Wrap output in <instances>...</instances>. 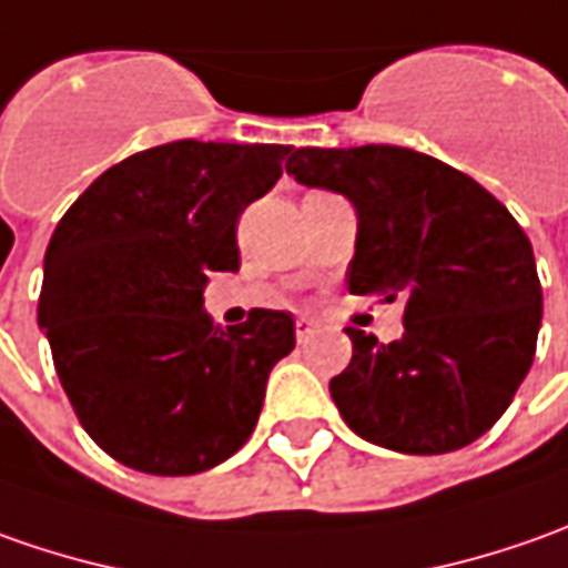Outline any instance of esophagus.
<instances>
[{"instance_id": "34e87169", "label": "esophagus", "mask_w": 568, "mask_h": 568, "mask_svg": "<svg viewBox=\"0 0 568 568\" xmlns=\"http://www.w3.org/2000/svg\"><path fill=\"white\" fill-rule=\"evenodd\" d=\"M317 329V323L307 321V317H298L295 321V336H298V343H304V339H311V333Z\"/></svg>"}]
</instances>
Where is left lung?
<instances>
[{
  "mask_svg": "<svg viewBox=\"0 0 568 568\" xmlns=\"http://www.w3.org/2000/svg\"><path fill=\"white\" fill-rule=\"evenodd\" d=\"M285 169L358 210L348 292L405 302L396 343L345 329L352 362L329 381L345 424L412 456L478 440L535 362L544 298L521 225L487 187L418 150L302 148Z\"/></svg>",
  "mask_w": 568,
  "mask_h": 568,
  "instance_id": "left-lung-1",
  "label": "left lung"
}]
</instances>
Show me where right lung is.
Listing matches in <instances>:
<instances>
[{"mask_svg":"<svg viewBox=\"0 0 568 568\" xmlns=\"http://www.w3.org/2000/svg\"><path fill=\"white\" fill-rule=\"evenodd\" d=\"M285 144L172 141L106 169L52 232L37 323L81 427L148 475H197L251 437L285 311L239 326L204 311L210 273L239 270L235 229L283 175Z\"/></svg>","mask_w":568,"mask_h":568,"instance_id":"1","label":"right lung"}]
</instances>
